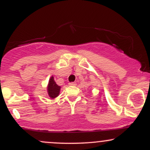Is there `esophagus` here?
<instances>
[{
    "label": "esophagus",
    "instance_id": "34e87169",
    "mask_svg": "<svg viewBox=\"0 0 150 150\" xmlns=\"http://www.w3.org/2000/svg\"><path fill=\"white\" fill-rule=\"evenodd\" d=\"M68 85L70 86H75L76 85V83H75V82H69V84H68Z\"/></svg>",
    "mask_w": 150,
    "mask_h": 150
}]
</instances>
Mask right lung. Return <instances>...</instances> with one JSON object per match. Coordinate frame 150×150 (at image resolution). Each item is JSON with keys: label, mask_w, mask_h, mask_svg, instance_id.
Returning <instances> with one entry per match:
<instances>
[{"label": "right lung", "mask_w": 150, "mask_h": 150, "mask_svg": "<svg viewBox=\"0 0 150 150\" xmlns=\"http://www.w3.org/2000/svg\"><path fill=\"white\" fill-rule=\"evenodd\" d=\"M60 90H61V87L56 83L53 77L51 76V78L49 79L47 87V92L49 96L51 99H54L59 95Z\"/></svg>", "instance_id": "obj_1"}]
</instances>
